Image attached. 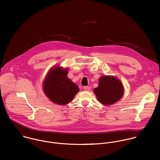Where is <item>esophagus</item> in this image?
<instances>
[{"instance_id":"esophagus-1","label":"esophagus","mask_w":160,"mask_h":160,"mask_svg":"<svg viewBox=\"0 0 160 160\" xmlns=\"http://www.w3.org/2000/svg\"><path fill=\"white\" fill-rule=\"evenodd\" d=\"M83 90L86 92H89L90 90V88L89 87H83Z\"/></svg>"}]
</instances>
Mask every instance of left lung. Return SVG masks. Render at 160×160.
Segmentation results:
<instances>
[{
	"mask_svg": "<svg viewBox=\"0 0 160 160\" xmlns=\"http://www.w3.org/2000/svg\"><path fill=\"white\" fill-rule=\"evenodd\" d=\"M94 93L98 101L104 105H110L122 98L124 88L116 77L104 75L99 78L98 87L94 89Z\"/></svg>",
	"mask_w": 160,
	"mask_h": 160,
	"instance_id": "8db88e82",
	"label": "left lung"
}]
</instances>
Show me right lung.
Listing matches in <instances>:
<instances>
[{
	"instance_id": "add662e5",
	"label": "right lung",
	"mask_w": 160,
	"mask_h": 160,
	"mask_svg": "<svg viewBox=\"0 0 160 160\" xmlns=\"http://www.w3.org/2000/svg\"><path fill=\"white\" fill-rule=\"evenodd\" d=\"M67 69L60 67L52 68L44 82L46 95L52 102L65 105L70 102L79 92L78 86L67 77Z\"/></svg>"
}]
</instances>
